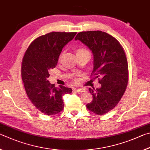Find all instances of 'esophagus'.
Wrapping results in <instances>:
<instances>
[{"label": "esophagus", "instance_id": "esophagus-1", "mask_svg": "<svg viewBox=\"0 0 150 150\" xmlns=\"http://www.w3.org/2000/svg\"><path fill=\"white\" fill-rule=\"evenodd\" d=\"M75 91L78 93H83V92H86V90L85 89H82V88H78V89H75Z\"/></svg>", "mask_w": 150, "mask_h": 150}]
</instances>
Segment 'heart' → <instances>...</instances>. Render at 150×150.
<instances>
[{"instance_id":"obj_1","label":"heart","mask_w":150,"mask_h":150,"mask_svg":"<svg viewBox=\"0 0 150 150\" xmlns=\"http://www.w3.org/2000/svg\"><path fill=\"white\" fill-rule=\"evenodd\" d=\"M84 51V50H83V49H78V50L77 52H79V51Z\"/></svg>"}]
</instances>
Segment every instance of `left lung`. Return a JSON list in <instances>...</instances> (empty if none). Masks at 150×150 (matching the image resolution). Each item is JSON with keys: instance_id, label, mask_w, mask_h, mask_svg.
<instances>
[{"instance_id": "1", "label": "left lung", "mask_w": 150, "mask_h": 150, "mask_svg": "<svg viewBox=\"0 0 150 150\" xmlns=\"http://www.w3.org/2000/svg\"><path fill=\"white\" fill-rule=\"evenodd\" d=\"M75 40L86 45L93 55L91 75L98 78L100 88H89L93 96L86 105L88 110L102 115L114 108L122 98L128 81L127 57L121 45L109 34L101 31H82Z\"/></svg>"}]
</instances>
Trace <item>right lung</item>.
<instances>
[{"label":"right lung","mask_w":150,"mask_h":150,"mask_svg":"<svg viewBox=\"0 0 150 150\" xmlns=\"http://www.w3.org/2000/svg\"><path fill=\"white\" fill-rule=\"evenodd\" d=\"M76 32H51L35 39L26 51L22 64V78L26 93L34 106L47 115H54L64 109L62 97L72 90L48 80L49 70L56 67L62 48Z\"/></svg>","instance_id":"obj_1"}]
</instances>
